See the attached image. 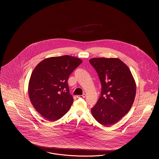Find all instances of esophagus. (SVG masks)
I'll list each match as a JSON object with an SVG mask.
<instances>
[{"label": "esophagus", "mask_w": 159, "mask_h": 159, "mask_svg": "<svg viewBox=\"0 0 159 159\" xmlns=\"http://www.w3.org/2000/svg\"><path fill=\"white\" fill-rule=\"evenodd\" d=\"M85 97H86V95L84 93H83V95H77V97L79 98H84Z\"/></svg>", "instance_id": "obj_1"}]
</instances>
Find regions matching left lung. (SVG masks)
<instances>
[{
	"label": "left lung",
	"mask_w": 159,
	"mask_h": 159,
	"mask_svg": "<svg viewBox=\"0 0 159 159\" xmlns=\"http://www.w3.org/2000/svg\"><path fill=\"white\" fill-rule=\"evenodd\" d=\"M101 83V96L91 108L100 124L110 126L128 113L136 95V84L128 67L118 58H94L89 60Z\"/></svg>",
	"instance_id": "left-lung-1"
}]
</instances>
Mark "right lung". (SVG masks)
Segmentation results:
<instances>
[{
	"label": "right lung",
	"instance_id": "1",
	"mask_svg": "<svg viewBox=\"0 0 159 159\" xmlns=\"http://www.w3.org/2000/svg\"><path fill=\"white\" fill-rule=\"evenodd\" d=\"M82 61L68 55L51 57L39 62L29 83L31 102L38 113L49 121L60 119L73 102L68 78Z\"/></svg>",
	"mask_w": 159,
	"mask_h": 159
}]
</instances>
